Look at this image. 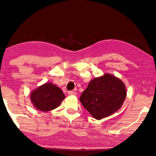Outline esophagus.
<instances>
[{
  "instance_id": "34e87169",
  "label": "esophagus",
  "mask_w": 156,
  "mask_h": 156,
  "mask_svg": "<svg viewBox=\"0 0 156 156\" xmlns=\"http://www.w3.org/2000/svg\"><path fill=\"white\" fill-rule=\"evenodd\" d=\"M68 95L69 96H76V93L73 91H68Z\"/></svg>"
}]
</instances>
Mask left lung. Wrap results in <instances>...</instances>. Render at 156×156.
<instances>
[{
	"label": "left lung",
	"instance_id": "1",
	"mask_svg": "<svg viewBox=\"0 0 156 156\" xmlns=\"http://www.w3.org/2000/svg\"><path fill=\"white\" fill-rule=\"evenodd\" d=\"M126 96L123 82L114 76L105 73L91 80L82 93L80 101L94 118L101 120L117 112Z\"/></svg>",
	"mask_w": 156,
	"mask_h": 156
}]
</instances>
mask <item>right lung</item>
Here are the masks:
<instances>
[{"instance_id":"add662e5","label":"right lung","mask_w":156,"mask_h":156,"mask_svg":"<svg viewBox=\"0 0 156 156\" xmlns=\"http://www.w3.org/2000/svg\"><path fill=\"white\" fill-rule=\"evenodd\" d=\"M65 96L58 87L51 83L43 84L30 94L31 101L37 109L49 112L59 107Z\"/></svg>"}]
</instances>
